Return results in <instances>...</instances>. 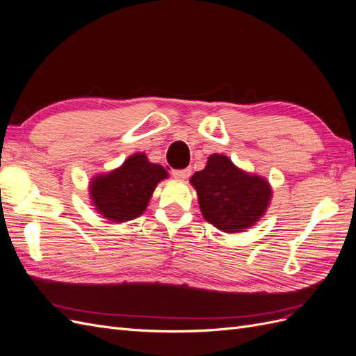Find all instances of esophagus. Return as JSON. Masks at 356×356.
I'll return each mask as SVG.
<instances>
[{"instance_id":"1","label":"esophagus","mask_w":356,"mask_h":356,"mask_svg":"<svg viewBox=\"0 0 356 356\" xmlns=\"http://www.w3.org/2000/svg\"><path fill=\"white\" fill-rule=\"evenodd\" d=\"M172 175L178 179H187L191 175V168H186V169H177L172 170Z\"/></svg>"}]
</instances>
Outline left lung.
Listing matches in <instances>:
<instances>
[{"instance_id":"1","label":"left lung","mask_w":356,"mask_h":356,"mask_svg":"<svg viewBox=\"0 0 356 356\" xmlns=\"http://www.w3.org/2000/svg\"><path fill=\"white\" fill-rule=\"evenodd\" d=\"M190 182L196 188L202 215L225 233L243 232L266 212L272 197L268 182L236 168L229 157L212 154Z\"/></svg>"}]
</instances>
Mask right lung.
<instances>
[{"label":"right lung","instance_id":"add662e5","mask_svg":"<svg viewBox=\"0 0 356 356\" xmlns=\"http://www.w3.org/2000/svg\"><path fill=\"white\" fill-rule=\"evenodd\" d=\"M166 177L163 166L148 161L144 153H136L118 169L95 178L90 196L106 220L129 221L145 211L156 186Z\"/></svg>","mask_w":356,"mask_h":356}]
</instances>
